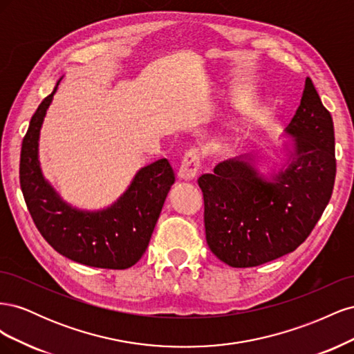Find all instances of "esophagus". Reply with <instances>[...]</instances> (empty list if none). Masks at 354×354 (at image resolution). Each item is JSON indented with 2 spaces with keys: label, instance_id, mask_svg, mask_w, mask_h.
<instances>
[{
  "label": "esophagus",
  "instance_id": "obj_1",
  "mask_svg": "<svg viewBox=\"0 0 354 354\" xmlns=\"http://www.w3.org/2000/svg\"><path fill=\"white\" fill-rule=\"evenodd\" d=\"M199 167H201V153L196 147H192L185 153L183 159H181L178 177L183 180L195 178Z\"/></svg>",
  "mask_w": 354,
  "mask_h": 354
}]
</instances>
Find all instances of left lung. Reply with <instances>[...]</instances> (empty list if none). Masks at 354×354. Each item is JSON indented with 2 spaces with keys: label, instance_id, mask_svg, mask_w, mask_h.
<instances>
[{
  "label": "left lung",
  "instance_id": "obj_1",
  "mask_svg": "<svg viewBox=\"0 0 354 354\" xmlns=\"http://www.w3.org/2000/svg\"><path fill=\"white\" fill-rule=\"evenodd\" d=\"M286 134L294 137L291 162L272 180L259 174L251 156L223 160L198 178L207 243L230 267H255L295 251L330 199L334 122L308 77Z\"/></svg>",
  "mask_w": 354,
  "mask_h": 354
}]
</instances>
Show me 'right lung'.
Instances as JSON below:
<instances>
[{"mask_svg": "<svg viewBox=\"0 0 354 354\" xmlns=\"http://www.w3.org/2000/svg\"><path fill=\"white\" fill-rule=\"evenodd\" d=\"M59 82L38 106L24 137L19 174L26 207L42 238L66 259L99 269H128L147 248L176 180L174 171L165 158L155 160L102 211H80L63 202L42 176L38 160L39 130Z\"/></svg>", "mask_w": 354, "mask_h": 354, "instance_id": "right-lung-1", "label": "right lung"}]
</instances>
